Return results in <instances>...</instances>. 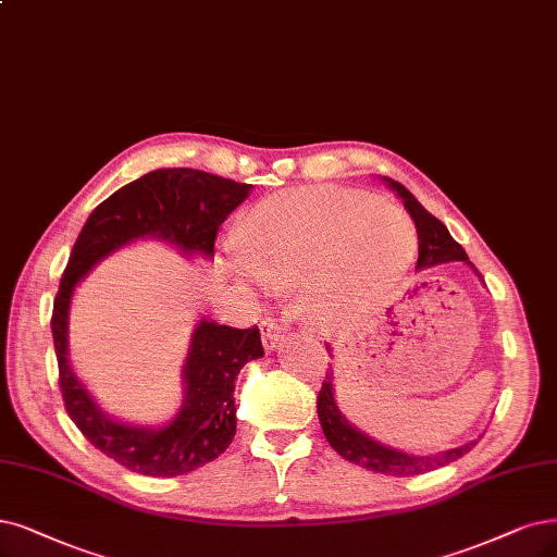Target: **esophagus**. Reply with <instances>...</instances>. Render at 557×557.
Masks as SVG:
<instances>
[{"mask_svg": "<svg viewBox=\"0 0 557 557\" xmlns=\"http://www.w3.org/2000/svg\"><path fill=\"white\" fill-rule=\"evenodd\" d=\"M261 337L265 348H275L284 339V327L275 319H263L261 321Z\"/></svg>", "mask_w": 557, "mask_h": 557, "instance_id": "obj_1", "label": "esophagus"}]
</instances>
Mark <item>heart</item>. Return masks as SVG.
<instances>
[{
	"label": "heart",
	"mask_w": 557,
	"mask_h": 557,
	"mask_svg": "<svg viewBox=\"0 0 557 557\" xmlns=\"http://www.w3.org/2000/svg\"><path fill=\"white\" fill-rule=\"evenodd\" d=\"M243 271L275 286L317 282L321 300H372L416 255V230L395 206L337 188L263 199L236 238Z\"/></svg>",
	"instance_id": "b5f03b06"
}]
</instances>
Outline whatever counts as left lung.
Listing matches in <instances>:
<instances>
[{"instance_id": "8db88e82", "label": "left lung", "mask_w": 557, "mask_h": 557, "mask_svg": "<svg viewBox=\"0 0 557 557\" xmlns=\"http://www.w3.org/2000/svg\"><path fill=\"white\" fill-rule=\"evenodd\" d=\"M385 181L389 188H393L404 199L406 211L416 222L418 240H420L418 268L438 265L445 261H468V255L463 247L449 236L447 226L438 218L431 215L424 206L404 188L401 183L387 178V176H385ZM317 413H319L321 429H323L327 443H331V447L337 451L339 457H344L351 463H358L367 470L383 472V475H399V478L422 475V472L436 470V468H443L451 461L461 459L478 443V441H470L461 447L441 451V455H429V457L404 455V451L385 447L369 436H364L362 431H358L356 426H351L344 420V416L339 413V408L335 404V397H333V374H325V381L321 383L319 397H317Z\"/></svg>"}]
</instances>
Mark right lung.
I'll return each mask as SVG.
<instances>
[{
    "label": "right lung",
    "instance_id": "obj_1",
    "mask_svg": "<svg viewBox=\"0 0 557 557\" xmlns=\"http://www.w3.org/2000/svg\"><path fill=\"white\" fill-rule=\"evenodd\" d=\"M250 183L188 168L144 174L96 206L61 275L50 325L66 413L96 449L139 475H185L218 459L232 445L236 434L234 381L245 362L263 356L259 327L199 321L183 369L185 401L178 416L162 429L131 426L102 413L69 364L73 289L102 257L141 236L168 240L185 255L213 257L220 224L250 195Z\"/></svg>",
    "mask_w": 557,
    "mask_h": 557
}]
</instances>
